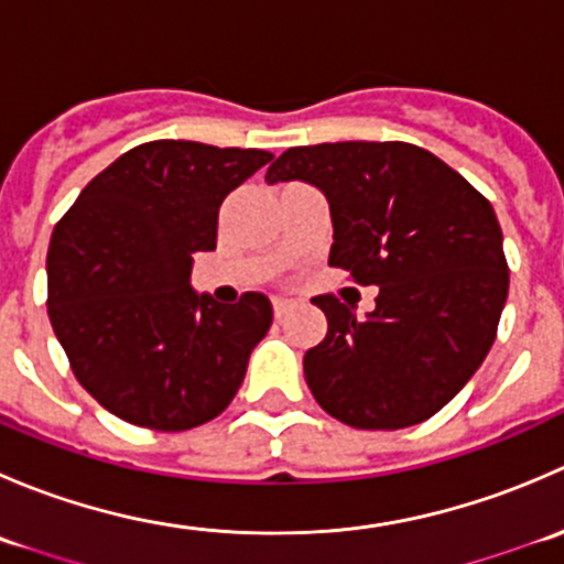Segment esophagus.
I'll list each match as a JSON object with an SVG mask.
<instances>
[{
    "instance_id": "34e87169",
    "label": "esophagus",
    "mask_w": 564,
    "mask_h": 564,
    "mask_svg": "<svg viewBox=\"0 0 564 564\" xmlns=\"http://www.w3.org/2000/svg\"><path fill=\"white\" fill-rule=\"evenodd\" d=\"M289 305H292V303H289V300H283V297H275V300H272V308H275V316H278V318L286 316Z\"/></svg>"
}]
</instances>
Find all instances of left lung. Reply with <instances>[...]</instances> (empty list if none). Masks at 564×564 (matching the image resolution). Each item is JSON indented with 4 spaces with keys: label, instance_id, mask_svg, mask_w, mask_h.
<instances>
[{
    "label": "left lung",
    "instance_id": "8db88e82",
    "mask_svg": "<svg viewBox=\"0 0 564 564\" xmlns=\"http://www.w3.org/2000/svg\"><path fill=\"white\" fill-rule=\"evenodd\" d=\"M264 180L316 185L333 218L329 267L379 286L366 318L335 294L311 300L327 316L303 360L318 406L366 431L434 417L486 360L508 300L491 202L406 141L292 147Z\"/></svg>",
    "mask_w": 564,
    "mask_h": 564
}]
</instances>
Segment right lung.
<instances>
[{"instance_id": "add662e5", "label": "right lung", "mask_w": 564, "mask_h": 564, "mask_svg": "<svg viewBox=\"0 0 564 564\" xmlns=\"http://www.w3.org/2000/svg\"><path fill=\"white\" fill-rule=\"evenodd\" d=\"M272 155L147 141L119 155L51 235L48 318L82 388L124 423L187 431L240 390L272 324L261 292L215 303L191 289L193 253L215 250L218 209Z\"/></svg>"}]
</instances>
